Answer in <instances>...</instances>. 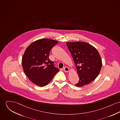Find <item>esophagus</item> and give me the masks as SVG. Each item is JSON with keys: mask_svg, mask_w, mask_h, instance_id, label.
I'll use <instances>...</instances> for the list:
<instances>
[{"mask_svg": "<svg viewBox=\"0 0 120 120\" xmlns=\"http://www.w3.org/2000/svg\"><path fill=\"white\" fill-rule=\"evenodd\" d=\"M64 70L65 72H68L69 71V68L67 66H65L64 67Z\"/></svg>", "mask_w": 120, "mask_h": 120, "instance_id": "1", "label": "esophagus"}]
</instances>
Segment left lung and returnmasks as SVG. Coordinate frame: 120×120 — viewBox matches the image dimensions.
Returning <instances> with one entry per match:
<instances>
[{"label":"left lung","instance_id":"1","mask_svg":"<svg viewBox=\"0 0 120 120\" xmlns=\"http://www.w3.org/2000/svg\"><path fill=\"white\" fill-rule=\"evenodd\" d=\"M79 77L75 85L80 87L89 84L99 74L102 61L99 52L94 47L86 42H67Z\"/></svg>","mask_w":120,"mask_h":120}]
</instances>
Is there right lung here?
Wrapping results in <instances>:
<instances>
[{"mask_svg":"<svg viewBox=\"0 0 120 120\" xmlns=\"http://www.w3.org/2000/svg\"><path fill=\"white\" fill-rule=\"evenodd\" d=\"M58 43L51 39H40L33 42L24 52L22 60L24 73L39 86L47 85L59 71L49 59L51 49Z\"/></svg>","mask_w":120,"mask_h":120,"instance_id":"add662e5","label":"right lung"}]
</instances>
